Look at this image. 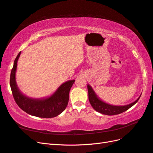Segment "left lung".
<instances>
[{"instance_id":"left-lung-1","label":"left lung","mask_w":153,"mask_h":153,"mask_svg":"<svg viewBox=\"0 0 153 153\" xmlns=\"http://www.w3.org/2000/svg\"><path fill=\"white\" fill-rule=\"evenodd\" d=\"M87 89H88L89 102L93 108L97 112L103 114L108 116L119 114H121L123 112L126 111V110H128L129 108H130L131 106H134L141 97L140 95L135 101L129 104V105H127L124 106H114L109 105V104L103 102L102 100H100L99 97L97 96L95 91H94L93 89H92V87L89 85H87Z\"/></svg>"}]
</instances>
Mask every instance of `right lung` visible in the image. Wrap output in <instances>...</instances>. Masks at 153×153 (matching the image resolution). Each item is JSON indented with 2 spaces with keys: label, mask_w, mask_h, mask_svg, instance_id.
Wrapping results in <instances>:
<instances>
[{
  "label": "right lung",
  "mask_w": 153,
  "mask_h": 153,
  "mask_svg": "<svg viewBox=\"0 0 153 153\" xmlns=\"http://www.w3.org/2000/svg\"><path fill=\"white\" fill-rule=\"evenodd\" d=\"M21 52L16 58L10 77V85L13 97L18 106L29 114L39 118H54L66 109L69 100V93L75 80L64 83L51 97L36 99L27 97L20 92L16 82L17 62Z\"/></svg>",
  "instance_id": "1"
}]
</instances>
